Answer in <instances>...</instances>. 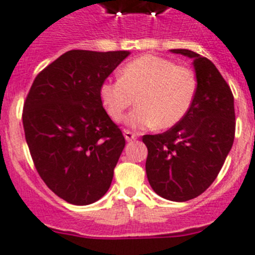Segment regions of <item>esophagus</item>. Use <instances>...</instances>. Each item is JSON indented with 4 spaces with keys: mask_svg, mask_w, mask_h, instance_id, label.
I'll return each instance as SVG.
<instances>
[{
    "mask_svg": "<svg viewBox=\"0 0 255 255\" xmlns=\"http://www.w3.org/2000/svg\"><path fill=\"white\" fill-rule=\"evenodd\" d=\"M123 134H125V138H126V141H127V142L133 141V139H137V137H138V135L135 134V133L130 132V130H128V129H125Z\"/></svg>",
    "mask_w": 255,
    "mask_h": 255,
    "instance_id": "1",
    "label": "esophagus"
}]
</instances>
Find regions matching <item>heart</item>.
I'll return each instance as SVG.
<instances>
[{"instance_id": "obj_1", "label": "heart", "mask_w": 255, "mask_h": 255, "mask_svg": "<svg viewBox=\"0 0 255 255\" xmlns=\"http://www.w3.org/2000/svg\"><path fill=\"white\" fill-rule=\"evenodd\" d=\"M197 82L192 70L156 55H143L121 70V79L102 83L101 101L112 120L118 122L137 101V108L126 117L134 129H167L184 120L194 103Z\"/></svg>"}]
</instances>
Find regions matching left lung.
I'll use <instances>...</instances> for the list:
<instances>
[{"mask_svg": "<svg viewBox=\"0 0 255 255\" xmlns=\"http://www.w3.org/2000/svg\"><path fill=\"white\" fill-rule=\"evenodd\" d=\"M192 59L197 89L184 120L161 134L143 135L146 173L153 191L171 201H187L214 182L234 142V97L209 59L173 49Z\"/></svg>", "mask_w": 255, "mask_h": 255, "instance_id": "left-lung-1", "label": "left lung"}]
</instances>
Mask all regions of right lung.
I'll return each mask as SVG.
<instances>
[{
	"mask_svg": "<svg viewBox=\"0 0 255 255\" xmlns=\"http://www.w3.org/2000/svg\"><path fill=\"white\" fill-rule=\"evenodd\" d=\"M129 51L70 50L35 78L23 104L26 142L40 177L66 203L106 195L126 146L101 101V85Z\"/></svg>",
	"mask_w": 255,
	"mask_h": 255,
	"instance_id": "add662e5",
	"label": "right lung"
}]
</instances>
